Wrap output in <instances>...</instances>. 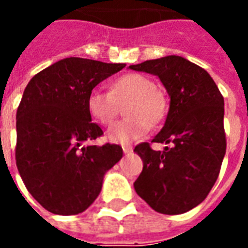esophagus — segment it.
Returning a JSON list of instances; mask_svg holds the SVG:
<instances>
[{
	"label": "esophagus",
	"mask_w": 248,
	"mask_h": 248,
	"mask_svg": "<svg viewBox=\"0 0 248 248\" xmlns=\"http://www.w3.org/2000/svg\"><path fill=\"white\" fill-rule=\"evenodd\" d=\"M122 149H124V154H129V153H131V151H133V146H131V145H124Z\"/></svg>",
	"instance_id": "1"
}]
</instances>
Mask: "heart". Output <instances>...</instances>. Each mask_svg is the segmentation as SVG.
<instances>
[{
  "instance_id": "obj_1",
  "label": "heart",
  "mask_w": 248,
  "mask_h": 248,
  "mask_svg": "<svg viewBox=\"0 0 248 248\" xmlns=\"http://www.w3.org/2000/svg\"><path fill=\"white\" fill-rule=\"evenodd\" d=\"M130 101L126 106L129 118L114 124L108 131L113 143H130L149 133L151 124L163 121L167 113L165 95L156 90L154 81L137 73L119 77L111 83L110 92L95 87L89 93L87 110L97 122L110 124L119 110V103Z\"/></svg>"
}]
</instances>
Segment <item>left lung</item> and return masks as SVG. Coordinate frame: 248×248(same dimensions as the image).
I'll return each mask as SVG.
<instances>
[{"label":"left lung","mask_w":248,"mask_h":248,"mask_svg":"<svg viewBox=\"0 0 248 248\" xmlns=\"http://www.w3.org/2000/svg\"><path fill=\"white\" fill-rule=\"evenodd\" d=\"M130 69L158 76L170 95L165 126L151 140L170 146L163 151L153 150L149 142L135 146L143 161L135 191L158 213H187L206 199L220 171L227 145L223 95L207 71L182 57Z\"/></svg>","instance_id":"left-lung-1"}]
</instances>
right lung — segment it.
<instances>
[{
	"mask_svg": "<svg viewBox=\"0 0 248 248\" xmlns=\"http://www.w3.org/2000/svg\"><path fill=\"white\" fill-rule=\"evenodd\" d=\"M124 63L70 57L35 74L17 108L16 163L28 191L47 211L76 215L101 192L105 172L124 155L115 143L92 142L89 93Z\"/></svg>",
	"mask_w": 248,
	"mask_h": 248,
	"instance_id": "1",
	"label": "right lung"
}]
</instances>
